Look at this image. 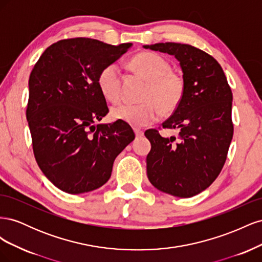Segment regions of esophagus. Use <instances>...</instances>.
<instances>
[{
  "mask_svg": "<svg viewBox=\"0 0 262 262\" xmlns=\"http://www.w3.org/2000/svg\"><path fill=\"white\" fill-rule=\"evenodd\" d=\"M134 133H136L137 138H140V137H142L144 134V132L142 131V130H140V129H134Z\"/></svg>",
  "mask_w": 262,
  "mask_h": 262,
  "instance_id": "obj_1",
  "label": "esophagus"
}]
</instances>
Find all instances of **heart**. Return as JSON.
Returning <instances> with one entry per match:
<instances>
[{
  "label": "heart",
  "mask_w": 262,
  "mask_h": 262,
  "mask_svg": "<svg viewBox=\"0 0 262 262\" xmlns=\"http://www.w3.org/2000/svg\"><path fill=\"white\" fill-rule=\"evenodd\" d=\"M134 72L147 81L141 104H120L113 107L112 117L132 126H144L157 120L161 110L171 114L185 95V81L170 71L169 62L154 52H141L131 59ZM98 87L108 100L116 102L121 96V71L117 63H109L98 75Z\"/></svg>",
  "instance_id": "b5f03b06"
}]
</instances>
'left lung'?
I'll use <instances>...</instances> for the list:
<instances>
[{"label":"left lung","mask_w":262,"mask_h":262,"mask_svg":"<svg viewBox=\"0 0 262 262\" xmlns=\"http://www.w3.org/2000/svg\"><path fill=\"white\" fill-rule=\"evenodd\" d=\"M143 48L173 55L186 86L180 105L162 124L178 130V139L163 138L155 129L144 133L152 145L148 180L165 193L193 196L211 186L226 161L233 139L231 87L219 62L195 47L160 42Z\"/></svg>","instance_id":"8db88e82"}]
</instances>
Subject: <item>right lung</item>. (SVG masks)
<instances>
[{"label": "right lung", "mask_w": 262, "mask_h": 262, "mask_svg": "<svg viewBox=\"0 0 262 262\" xmlns=\"http://www.w3.org/2000/svg\"><path fill=\"white\" fill-rule=\"evenodd\" d=\"M131 47L64 39L48 47L31 71L26 117L35 158L62 191L80 194L105 185L115 158L136 137L120 120L94 124L109 112L99 72Z\"/></svg>", "instance_id": "add662e5"}]
</instances>
